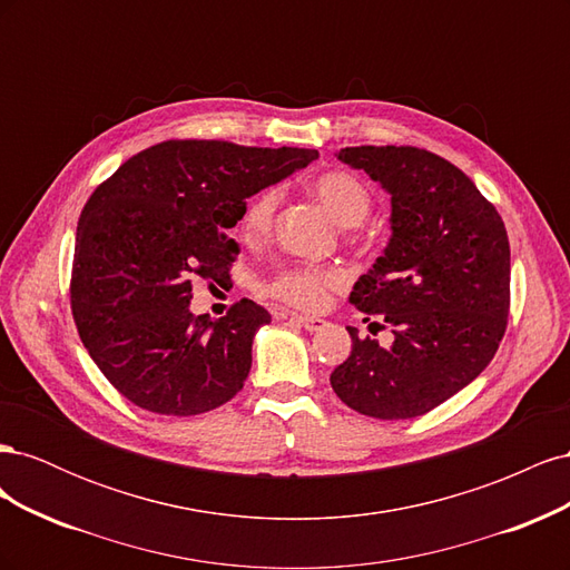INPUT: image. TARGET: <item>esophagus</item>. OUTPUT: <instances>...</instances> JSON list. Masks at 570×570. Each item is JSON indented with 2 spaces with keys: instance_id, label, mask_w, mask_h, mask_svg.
Masks as SVG:
<instances>
[{
  "instance_id": "1",
  "label": "esophagus",
  "mask_w": 570,
  "mask_h": 570,
  "mask_svg": "<svg viewBox=\"0 0 570 570\" xmlns=\"http://www.w3.org/2000/svg\"><path fill=\"white\" fill-rule=\"evenodd\" d=\"M292 321H295L297 325H302L304 331H308V333L321 331V327L325 325V321H323V318H316V316H299V314H295V316H292Z\"/></svg>"
}]
</instances>
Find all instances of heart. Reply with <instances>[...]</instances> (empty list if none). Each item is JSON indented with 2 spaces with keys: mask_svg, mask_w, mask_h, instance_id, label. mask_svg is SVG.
<instances>
[{
  "mask_svg": "<svg viewBox=\"0 0 570 570\" xmlns=\"http://www.w3.org/2000/svg\"><path fill=\"white\" fill-rule=\"evenodd\" d=\"M314 197L323 204V209L335 218L340 228H356L373 212V195L368 185L347 170H325L312 183ZM281 206V189L264 187L256 193L243 212V233L247 239H264L271 235L275 214ZM342 273L335 268H289L268 281L266 289L281 302L316 312L342 285Z\"/></svg>",
  "mask_w": 570,
  "mask_h": 570,
  "instance_id": "heart-1",
  "label": "heart"
}]
</instances>
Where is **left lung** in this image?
<instances>
[{"mask_svg": "<svg viewBox=\"0 0 570 570\" xmlns=\"http://www.w3.org/2000/svg\"><path fill=\"white\" fill-rule=\"evenodd\" d=\"M392 197L390 243L350 302L381 316L394 342L352 335L331 373L340 400L396 421L433 411L485 371L507 331L511 252L502 216L454 164L419 147H344ZM373 325V323H371Z\"/></svg>", "mask_w": 570, "mask_h": 570, "instance_id": "1", "label": "left lung"}]
</instances>
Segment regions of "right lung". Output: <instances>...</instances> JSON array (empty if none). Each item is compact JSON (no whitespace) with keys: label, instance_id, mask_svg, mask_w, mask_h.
<instances>
[{"label":"right lung","instance_id":"right-lung-1","mask_svg":"<svg viewBox=\"0 0 570 570\" xmlns=\"http://www.w3.org/2000/svg\"><path fill=\"white\" fill-rule=\"evenodd\" d=\"M318 159L316 149L166 140L120 166L85 204L71 308L85 350L135 406L197 416L230 402L271 314L239 299L223 318L189 312L193 283L230 281L226 233L247 199Z\"/></svg>","mask_w":570,"mask_h":570}]
</instances>
